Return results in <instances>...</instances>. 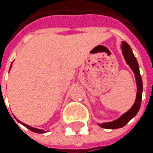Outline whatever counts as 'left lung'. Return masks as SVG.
Wrapping results in <instances>:
<instances>
[{
    "mask_svg": "<svg viewBox=\"0 0 153 153\" xmlns=\"http://www.w3.org/2000/svg\"><path fill=\"white\" fill-rule=\"evenodd\" d=\"M122 54L124 56V59L127 62V64L129 66V68L132 70V71L135 74V78H136V84H137V95H136V100L135 103L131 106V108L128 111V112L124 113L120 117L117 119L111 121V122H105V123H101L98 124L101 128H107V129H116L124 127L127 123L132 119L135 116L137 115L139 112L140 105H141V98H142V91H143V85H142V79L140 73V68H139V63L135 58L133 52L129 47V45L122 41Z\"/></svg>",
    "mask_w": 153,
    "mask_h": 153,
    "instance_id": "1",
    "label": "left lung"
}]
</instances>
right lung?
Returning a JSON list of instances; mask_svg holds the SVG:
<instances>
[{
  "mask_svg": "<svg viewBox=\"0 0 153 153\" xmlns=\"http://www.w3.org/2000/svg\"><path fill=\"white\" fill-rule=\"evenodd\" d=\"M11 67H12V65H11ZM18 122H19V123H21V124H23L25 127H26L28 129H30V130H31V131H33V132H36V133H45V130H43V129H39V128H36L30 127V126H28V125L25 124V123L20 122L19 120H18Z\"/></svg>",
  "mask_w": 153,
  "mask_h": 153,
  "instance_id": "add662e5",
  "label": "right lung"
}]
</instances>
